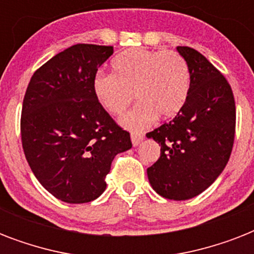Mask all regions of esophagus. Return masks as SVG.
<instances>
[{"mask_svg": "<svg viewBox=\"0 0 254 254\" xmlns=\"http://www.w3.org/2000/svg\"><path fill=\"white\" fill-rule=\"evenodd\" d=\"M130 138H131V143H133V146H138L139 143L142 142L143 134L142 133H138V131H131Z\"/></svg>", "mask_w": 254, "mask_h": 254, "instance_id": "obj_1", "label": "esophagus"}]
</instances>
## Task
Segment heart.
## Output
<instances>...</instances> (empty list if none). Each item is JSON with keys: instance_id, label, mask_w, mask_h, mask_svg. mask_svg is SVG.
Wrapping results in <instances>:
<instances>
[{"instance_id": "obj_1", "label": "heart", "mask_w": 254, "mask_h": 254, "mask_svg": "<svg viewBox=\"0 0 254 254\" xmlns=\"http://www.w3.org/2000/svg\"><path fill=\"white\" fill-rule=\"evenodd\" d=\"M113 73H97L92 91L109 115L120 116L133 101L138 104L121 119V125L143 130L157 119L179 113L190 91V69L185 58L174 51L130 49L112 59Z\"/></svg>"}]
</instances>
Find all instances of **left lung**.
<instances>
[{"mask_svg": "<svg viewBox=\"0 0 254 254\" xmlns=\"http://www.w3.org/2000/svg\"><path fill=\"white\" fill-rule=\"evenodd\" d=\"M190 69V91L175 119L147 133L161 157L147 169L151 187L171 200H187L207 190L228 163L236 127L232 88L207 58L178 46Z\"/></svg>", "mask_w": 254, "mask_h": 254, "instance_id": "1", "label": "left lung"}]
</instances>
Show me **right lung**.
<instances>
[{
	"mask_svg": "<svg viewBox=\"0 0 254 254\" xmlns=\"http://www.w3.org/2000/svg\"><path fill=\"white\" fill-rule=\"evenodd\" d=\"M112 46L75 45L34 72L21 116L29 166L51 195L88 203L107 189L116 155L131 147L130 134L97 103L92 81Z\"/></svg>",
	"mask_w": 254,
	"mask_h": 254,
	"instance_id": "add662e5",
	"label": "right lung"
}]
</instances>
